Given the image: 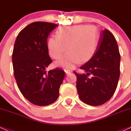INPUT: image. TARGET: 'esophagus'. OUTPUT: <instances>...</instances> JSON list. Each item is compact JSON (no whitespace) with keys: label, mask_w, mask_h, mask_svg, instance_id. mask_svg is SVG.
<instances>
[{"label":"esophagus","mask_w":131,"mask_h":131,"mask_svg":"<svg viewBox=\"0 0 131 131\" xmlns=\"http://www.w3.org/2000/svg\"><path fill=\"white\" fill-rule=\"evenodd\" d=\"M64 71H65L66 74H70V73H71V71H70V70H64Z\"/></svg>","instance_id":"1"}]
</instances>
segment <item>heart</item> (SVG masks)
I'll return each mask as SVG.
<instances>
[{"mask_svg": "<svg viewBox=\"0 0 131 131\" xmlns=\"http://www.w3.org/2000/svg\"><path fill=\"white\" fill-rule=\"evenodd\" d=\"M100 40L98 30L94 25H77L60 28L57 36H51L47 41L48 54L53 59L60 58L65 51L68 53L57 61L55 66L70 70L81 61L86 62L93 58Z\"/></svg>", "mask_w": 131, "mask_h": 131, "instance_id": "1", "label": "heart"}]
</instances>
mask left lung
<instances>
[{
  "mask_svg": "<svg viewBox=\"0 0 131 131\" xmlns=\"http://www.w3.org/2000/svg\"><path fill=\"white\" fill-rule=\"evenodd\" d=\"M118 45L111 32H101L97 50L91 60L80 67L86 74L77 75V88L82 101L91 106H100L114 94L120 76ZM92 75L91 77H88Z\"/></svg>",
  "mask_w": 131,
  "mask_h": 131,
  "instance_id": "8db88e82",
  "label": "left lung"
}]
</instances>
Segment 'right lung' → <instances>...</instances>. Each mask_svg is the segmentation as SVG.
Masks as SVG:
<instances>
[{
	"instance_id": "obj_1",
	"label": "right lung",
	"mask_w": 131,
	"mask_h": 131,
	"mask_svg": "<svg viewBox=\"0 0 131 131\" xmlns=\"http://www.w3.org/2000/svg\"><path fill=\"white\" fill-rule=\"evenodd\" d=\"M57 24L35 21L20 31L12 53L14 74L23 96L35 105H49L57 101L64 71L59 68L46 71L52 62L47 39Z\"/></svg>"
}]
</instances>
